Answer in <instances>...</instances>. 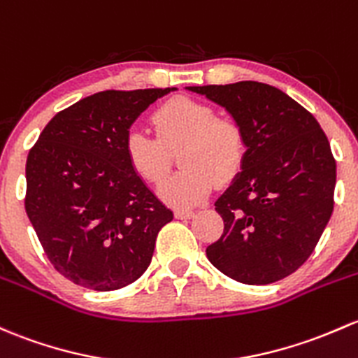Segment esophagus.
<instances>
[{
    "mask_svg": "<svg viewBox=\"0 0 358 358\" xmlns=\"http://www.w3.org/2000/svg\"><path fill=\"white\" fill-rule=\"evenodd\" d=\"M195 216V210H190V209H176L175 210V217H178V220H190V217Z\"/></svg>",
    "mask_w": 358,
    "mask_h": 358,
    "instance_id": "esophagus-1",
    "label": "esophagus"
}]
</instances>
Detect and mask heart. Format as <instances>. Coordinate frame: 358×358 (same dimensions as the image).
Returning a JSON list of instances; mask_svg holds the SVG:
<instances>
[{
	"label": "heart",
	"mask_w": 358,
	"mask_h": 358,
	"mask_svg": "<svg viewBox=\"0 0 358 358\" xmlns=\"http://www.w3.org/2000/svg\"><path fill=\"white\" fill-rule=\"evenodd\" d=\"M157 138L131 129L125 137V154L137 175L157 182L178 152L183 169L157 185V194L175 208H190L208 197L214 180L229 182L240 171L247 141L242 127L229 118H216V111L190 97H175L152 115Z\"/></svg>",
	"instance_id": "1"
}]
</instances>
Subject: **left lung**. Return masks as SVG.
<instances>
[{
  "instance_id": "obj_1",
  "label": "left lung",
  "mask_w": 358,
  "mask_h": 358,
  "mask_svg": "<svg viewBox=\"0 0 358 358\" xmlns=\"http://www.w3.org/2000/svg\"><path fill=\"white\" fill-rule=\"evenodd\" d=\"M223 108L245 131L240 171L216 201L224 221L206 248L210 264L245 285L295 273L333 214L336 163L317 120L261 82L187 87Z\"/></svg>"
}]
</instances>
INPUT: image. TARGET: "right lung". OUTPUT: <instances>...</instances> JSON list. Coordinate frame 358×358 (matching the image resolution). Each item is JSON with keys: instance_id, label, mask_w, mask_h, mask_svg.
Segmentation results:
<instances>
[{"instance_id": "right-lung-1", "label": "right lung", "mask_w": 358, "mask_h": 358, "mask_svg": "<svg viewBox=\"0 0 358 358\" xmlns=\"http://www.w3.org/2000/svg\"><path fill=\"white\" fill-rule=\"evenodd\" d=\"M168 89L104 90L59 111L30 149L25 210L55 269L111 292L145 273L173 220L130 166L125 137Z\"/></svg>"}]
</instances>
